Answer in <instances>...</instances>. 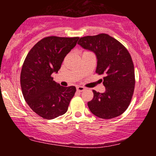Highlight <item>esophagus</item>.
Returning <instances> with one entry per match:
<instances>
[{
  "label": "esophagus",
  "instance_id": "esophagus-1",
  "mask_svg": "<svg viewBox=\"0 0 156 156\" xmlns=\"http://www.w3.org/2000/svg\"><path fill=\"white\" fill-rule=\"evenodd\" d=\"M76 90H77L78 91H80V92H82V91L85 90V88L84 87L78 86V87H76Z\"/></svg>",
  "mask_w": 156,
  "mask_h": 156
}]
</instances>
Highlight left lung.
Here are the masks:
<instances>
[{"mask_svg":"<svg viewBox=\"0 0 156 156\" xmlns=\"http://www.w3.org/2000/svg\"><path fill=\"white\" fill-rule=\"evenodd\" d=\"M78 44L95 53L96 72L104 74L105 92L93 90V99L87 104L89 110L101 119L120 116L129 107L135 87L134 66L129 51L120 42L105 33L82 37Z\"/></svg>","mask_w":156,"mask_h":156,"instance_id":"1","label":"left lung"}]
</instances>
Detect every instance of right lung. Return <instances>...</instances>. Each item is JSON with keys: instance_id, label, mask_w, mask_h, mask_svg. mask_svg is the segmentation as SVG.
Returning a JSON list of instances; mask_svg holds the SVG:
<instances>
[{"instance_id": "obj_1", "label": "right lung", "mask_w": 156, "mask_h": 156, "mask_svg": "<svg viewBox=\"0 0 156 156\" xmlns=\"http://www.w3.org/2000/svg\"><path fill=\"white\" fill-rule=\"evenodd\" d=\"M79 39L44 37L25 57L20 73L23 95L31 109L42 118L52 119L67 112L76 87L60 86L53 80L52 74L59 71L66 55Z\"/></svg>"}]
</instances>
